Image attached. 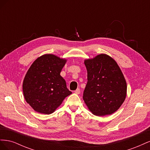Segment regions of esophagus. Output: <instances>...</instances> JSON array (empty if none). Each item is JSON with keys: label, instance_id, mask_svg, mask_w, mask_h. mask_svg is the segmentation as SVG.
<instances>
[{"label": "esophagus", "instance_id": "34e87169", "mask_svg": "<svg viewBox=\"0 0 150 150\" xmlns=\"http://www.w3.org/2000/svg\"><path fill=\"white\" fill-rule=\"evenodd\" d=\"M74 93L75 94H80V89L78 88V89H77L76 90H75V91H74Z\"/></svg>", "mask_w": 150, "mask_h": 150}]
</instances>
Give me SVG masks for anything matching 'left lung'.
Segmentation results:
<instances>
[{"mask_svg":"<svg viewBox=\"0 0 150 150\" xmlns=\"http://www.w3.org/2000/svg\"><path fill=\"white\" fill-rule=\"evenodd\" d=\"M84 64L88 83L83 98L86 106L94 115L112 114L126 96L127 84L119 66L105 54L84 60Z\"/></svg>","mask_w":150,"mask_h":150,"instance_id":"left-lung-1","label":"left lung"}]
</instances>
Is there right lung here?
<instances>
[{
  "mask_svg": "<svg viewBox=\"0 0 150 150\" xmlns=\"http://www.w3.org/2000/svg\"><path fill=\"white\" fill-rule=\"evenodd\" d=\"M67 60L54 54L39 57L32 64L22 84L26 102L38 112L50 115L72 92L60 75Z\"/></svg>",
  "mask_w": 150,
  "mask_h": 150,
  "instance_id": "1",
  "label": "right lung"
}]
</instances>
